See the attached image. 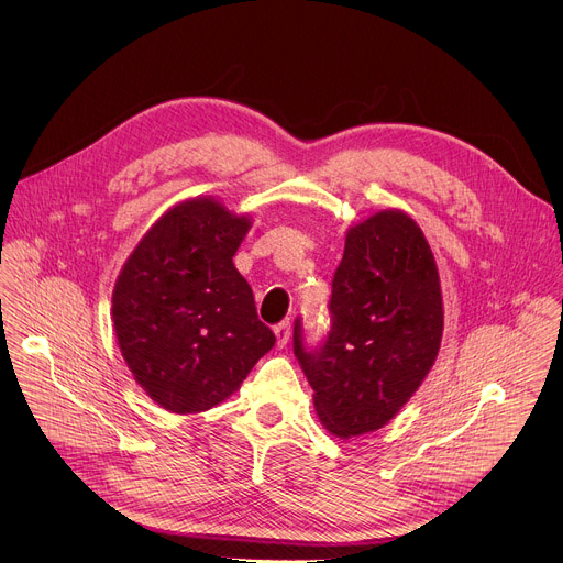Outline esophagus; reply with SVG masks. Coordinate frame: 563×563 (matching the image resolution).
Here are the masks:
<instances>
[{"label": "esophagus", "instance_id": "esophagus-1", "mask_svg": "<svg viewBox=\"0 0 563 563\" xmlns=\"http://www.w3.org/2000/svg\"><path fill=\"white\" fill-rule=\"evenodd\" d=\"M274 334H276V345H278V347H285V345L289 343V336H291L289 323H278V325L274 328Z\"/></svg>", "mask_w": 563, "mask_h": 563}]
</instances>
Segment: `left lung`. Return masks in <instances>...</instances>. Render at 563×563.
I'll use <instances>...</instances> for the list:
<instances>
[{
	"instance_id": "left-lung-1",
	"label": "left lung",
	"mask_w": 563,
	"mask_h": 563,
	"mask_svg": "<svg viewBox=\"0 0 563 563\" xmlns=\"http://www.w3.org/2000/svg\"><path fill=\"white\" fill-rule=\"evenodd\" d=\"M332 330L318 350L294 325V354L313 408L339 439L380 430L430 374L443 336V296L421 227L380 209L347 229L332 280Z\"/></svg>"
}]
</instances>
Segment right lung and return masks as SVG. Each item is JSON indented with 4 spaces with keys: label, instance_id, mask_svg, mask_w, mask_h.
Returning a JSON list of instances; mask_svg holds the SVG:
<instances>
[{
    "label": "right lung",
    "instance_id": "obj_1",
    "mask_svg": "<svg viewBox=\"0 0 563 563\" xmlns=\"http://www.w3.org/2000/svg\"><path fill=\"white\" fill-rule=\"evenodd\" d=\"M250 213L200 196L174 205L142 235L113 287L120 352L159 408L205 412L247 378L274 343L233 256Z\"/></svg>",
    "mask_w": 563,
    "mask_h": 563
}]
</instances>
